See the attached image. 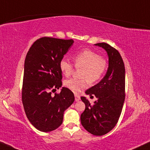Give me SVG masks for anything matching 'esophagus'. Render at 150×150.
<instances>
[{"label": "esophagus", "mask_w": 150, "mask_h": 150, "mask_svg": "<svg viewBox=\"0 0 150 150\" xmlns=\"http://www.w3.org/2000/svg\"><path fill=\"white\" fill-rule=\"evenodd\" d=\"M80 100H81V97H80V96L75 95V101L78 102V101H79Z\"/></svg>", "instance_id": "34e87169"}]
</instances>
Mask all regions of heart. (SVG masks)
<instances>
[{"label":"heart","mask_w":150,"mask_h":150,"mask_svg":"<svg viewBox=\"0 0 150 150\" xmlns=\"http://www.w3.org/2000/svg\"><path fill=\"white\" fill-rule=\"evenodd\" d=\"M75 66L83 68L81 76L83 79H70L65 81V87L74 93H79L87 85L97 83L103 77L107 69V61L98 53L89 49H85L77 53L74 57ZM59 68L65 76L73 72L74 65L66 59H62L59 63Z\"/></svg>","instance_id":"obj_1"}]
</instances>
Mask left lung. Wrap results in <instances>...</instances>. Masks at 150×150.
I'll return each instance as SVG.
<instances>
[{
    "instance_id": "obj_1",
    "label": "left lung",
    "mask_w": 150,
    "mask_h": 150,
    "mask_svg": "<svg viewBox=\"0 0 150 150\" xmlns=\"http://www.w3.org/2000/svg\"><path fill=\"white\" fill-rule=\"evenodd\" d=\"M108 56L106 75L97 85L85 93L98 100L91 104L85 97L81 100L85 109L81 115V124L87 131L96 136H102L115 126L120 118L125 99V66L120 52L106 43H98Z\"/></svg>"
}]
</instances>
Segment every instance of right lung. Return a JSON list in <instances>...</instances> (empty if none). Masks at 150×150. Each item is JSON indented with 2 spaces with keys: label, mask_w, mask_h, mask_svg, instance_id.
<instances>
[{
  "label": "right lung",
  "mask_w": 150,
  "mask_h": 150,
  "mask_svg": "<svg viewBox=\"0 0 150 150\" xmlns=\"http://www.w3.org/2000/svg\"><path fill=\"white\" fill-rule=\"evenodd\" d=\"M73 40L44 37L37 40L24 61L22 100L26 115L42 132L56 130L62 124L63 112L74 101L73 92L63 87L59 63L72 46Z\"/></svg>",
  "instance_id": "obj_1"
}]
</instances>
